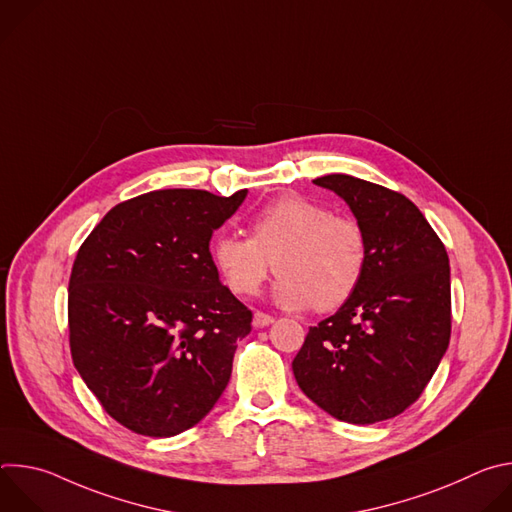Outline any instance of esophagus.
<instances>
[{"label": "esophagus", "mask_w": 512, "mask_h": 512, "mask_svg": "<svg viewBox=\"0 0 512 512\" xmlns=\"http://www.w3.org/2000/svg\"><path fill=\"white\" fill-rule=\"evenodd\" d=\"M273 316H269V314H263V312H255L253 314V326L255 328H265V326H269V324H273Z\"/></svg>", "instance_id": "34e87169"}]
</instances>
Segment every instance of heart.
Wrapping results in <instances>:
<instances>
[{
  "label": "heart",
  "instance_id": "obj_1",
  "mask_svg": "<svg viewBox=\"0 0 512 512\" xmlns=\"http://www.w3.org/2000/svg\"><path fill=\"white\" fill-rule=\"evenodd\" d=\"M210 253L239 296L257 294L275 269L273 298L289 310L340 308L367 267V239L354 218L332 214L328 206L300 194L263 206L251 221V237L216 235Z\"/></svg>",
  "mask_w": 512,
  "mask_h": 512
}]
</instances>
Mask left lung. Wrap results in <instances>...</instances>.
Returning a JSON list of instances; mask_svg holds the SVG:
<instances>
[{"mask_svg": "<svg viewBox=\"0 0 512 512\" xmlns=\"http://www.w3.org/2000/svg\"><path fill=\"white\" fill-rule=\"evenodd\" d=\"M314 184L350 206L367 239V267L340 310L310 328L291 369L332 417L385 421L419 399L448 350L450 259L403 194L346 174Z\"/></svg>", "mask_w": 512, "mask_h": 512, "instance_id": "1", "label": "left lung"}]
</instances>
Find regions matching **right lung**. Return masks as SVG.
Segmentation results:
<instances>
[{
  "instance_id": "add662e5",
  "label": "right lung",
  "mask_w": 512,
  "mask_h": 512,
  "mask_svg": "<svg viewBox=\"0 0 512 512\" xmlns=\"http://www.w3.org/2000/svg\"><path fill=\"white\" fill-rule=\"evenodd\" d=\"M247 190H156L113 206L68 281L72 362L123 427L172 437L223 395L251 310L218 279L210 239Z\"/></svg>"
}]
</instances>
